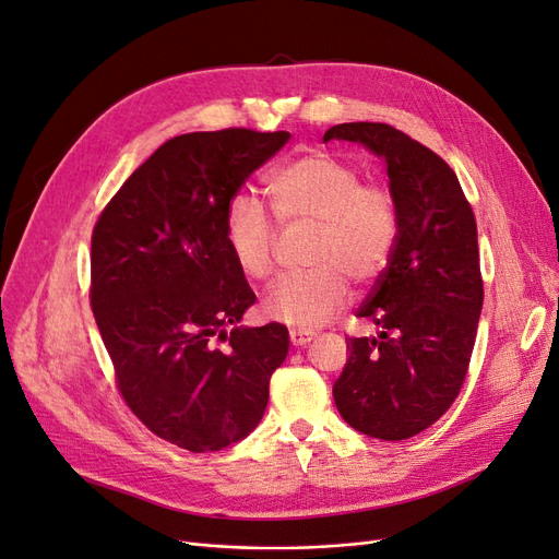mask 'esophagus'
Returning <instances> with one entry per match:
<instances>
[{
  "instance_id": "1",
  "label": "esophagus",
  "mask_w": 559,
  "mask_h": 559,
  "mask_svg": "<svg viewBox=\"0 0 559 559\" xmlns=\"http://www.w3.org/2000/svg\"><path fill=\"white\" fill-rule=\"evenodd\" d=\"M289 337H292V345L302 347V345H310L314 341V333L312 331H298V329H294L289 333Z\"/></svg>"
}]
</instances>
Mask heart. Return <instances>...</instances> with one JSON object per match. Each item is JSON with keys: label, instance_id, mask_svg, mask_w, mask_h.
I'll use <instances>...</instances> for the list:
<instances>
[{"label": "heart", "instance_id": "b5f03b06", "mask_svg": "<svg viewBox=\"0 0 559 559\" xmlns=\"http://www.w3.org/2000/svg\"><path fill=\"white\" fill-rule=\"evenodd\" d=\"M275 218L286 228H312L302 275L282 280L263 300V314L298 331H312L349 300V280L373 284L399 242V202L392 189L361 181L357 165L306 151L267 175ZM257 198L238 193L224 212V240L240 273L253 282L275 275L280 228Z\"/></svg>", "mask_w": 559, "mask_h": 559}]
</instances>
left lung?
Instances as JSON below:
<instances>
[{
  "mask_svg": "<svg viewBox=\"0 0 559 559\" xmlns=\"http://www.w3.org/2000/svg\"><path fill=\"white\" fill-rule=\"evenodd\" d=\"M361 142L386 163L399 202V242L357 317L378 337H347L349 359L333 384L349 427L403 441L441 419L466 380L483 275L476 216L452 167L386 123H341L324 142Z\"/></svg>",
  "mask_w": 559,
  "mask_h": 559,
  "instance_id": "8db88e82",
  "label": "left lung"
}]
</instances>
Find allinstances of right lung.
<instances>
[{
  "label": "right lung",
  "mask_w": 559,
  "mask_h": 559,
  "mask_svg": "<svg viewBox=\"0 0 559 559\" xmlns=\"http://www.w3.org/2000/svg\"><path fill=\"white\" fill-rule=\"evenodd\" d=\"M289 138L226 128L167 140L93 228L91 308L118 392L183 450L214 452L257 429L289 352L277 321L238 326L257 294L224 240L228 200Z\"/></svg>",
  "instance_id": "1"
}]
</instances>
